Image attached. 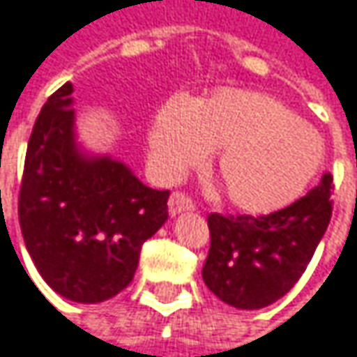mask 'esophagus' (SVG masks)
I'll use <instances>...</instances> for the list:
<instances>
[{
    "label": "esophagus",
    "instance_id": "esophagus-1",
    "mask_svg": "<svg viewBox=\"0 0 357 357\" xmlns=\"http://www.w3.org/2000/svg\"><path fill=\"white\" fill-rule=\"evenodd\" d=\"M194 208H196V204H194V200H192L188 194H183V192H174V194L169 196V212H172V214L194 211Z\"/></svg>",
    "mask_w": 357,
    "mask_h": 357
}]
</instances>
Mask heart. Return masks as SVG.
Returning a JSON list of instances; mask_svg holds the SVG:
<instances>
[{"label":"heart","instance_id":"heart-1","mask_svg":"<svg viewBox=\"0 0 357 357\" xmlns=\"http://www.w3.org/2000/svg\"><path fill=\"white\" fill-rule=\"evenodd\" d=\"M157 174L176 179L220 151L216 178L227 200L266 214L294 202L317 176L325 145L317 128L266 93L220 89L192 106L172 100L149 132Z\"/></svg>","mask_w":357,"mask_h":357}]
</instances>
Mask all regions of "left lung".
Returning <instances> with one entry per match:
<instances>
[{
	"label": "left lung",
	"mask_w": 357,
	"mask_h": 357,
	"mask_svg": "<svg viewBox=\"0 0 357 357\" xmlns=\"http://www.w3.org/2000/svg\"><path fill=\"white\" fill-rule=\"evenodd\" d=\"M331 183L333 176L325 174L307 196L270 214H208L211 249L202 278L211 292L245 310L282 298L305 274L329 227Z\"/></svg>",
	"instance_id": "8db88e82"
}]
</instances>
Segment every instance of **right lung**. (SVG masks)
<instances>
[{
	"label": "right lung",
	"mask_w": 357,
	"mask_h": 357,
	"mask_svg": "<svg viewBox=\"0 0 357 357\" xmlns=\"http://www.w3.org/2000/svg\"><path fill=\"white\" fill-rule=\"evenodd\" d=\"M71 91V83L61 85L34 122L17 216L45 282L89 305L132 282L141 247L167 220L169 190L146 188L120 161L83 157L73 143Z\"/></svg>",
	"instance_id": "obj_1"
}]
</instances>
